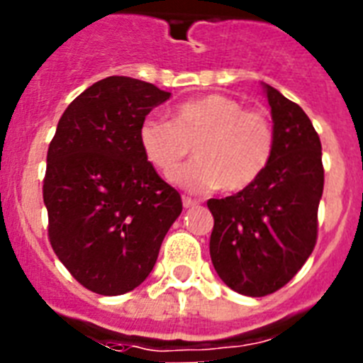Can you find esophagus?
Here are the masks:
<instances>
[{
  "instance_id": "obj_1",
  "label": "esophagus",
  "mask_w": 363,
  "mask_h": 363,
  "mask_svg": "<svg viewBox=\"0 0 363 363\" xmlns=\"http://www.w3.org/2000/svg\"><path fill=\"white\" fill-rule=\"evenodd\" d=\"M182 203H184L185 209H192V207H196L198 201L192 200V198H189V196H184V198H182Z\"/></svg>"
}]
</instances>
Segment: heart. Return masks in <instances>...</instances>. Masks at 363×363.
Returning <instances> with one entry per match:
<instances>
[{"instance_id":"1","label":"heart","mask_w":363,"mask_h":363,"mask_svg":"<svg viewBox=\"0 0 363 363\" xmlns=\"http://www.w3.org/2000/svg\"><path fill=\"white\" fill-rule=\"evenodd\" d=\"M138 140L147 162L167 178L192 146L197 160L172 179L194 192L218 187L225 192L243 191L262 176L274 150V129L267 114L247 111L223 94L176 105L171 120L145 118Z\"/></svg>"}]
</instances>
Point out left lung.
<instances>
[{
  "label": "left lung",
  "mask_w": 363,
  "mask_h": 363,
  "mask_svg": "<svg viewBox=\"0 0 363 363\" xmlns=\"http://www.w3.org/2000/svg\"><path fill=\"white\" fill-rule=\"evenodd\" d=\"M271 105L274 150L255 184L209 200L214 216L211 259L221 281L245 296L284 287L316 243L323 192L322 143L307 114L264 83Z\"/></svg>",
  "instance_id": "obj_1"
}]
</instances>
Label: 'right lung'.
<instances>
[{"label":"right lung","instance_id":"add662e5","mask_svg":"<svg viewBox=\"0 0 363 363\" xmlns=\"http://www.w3.org/2000/svg\"><path fill=\"white\" fill-rule=\"evenodd\" d=\"M171 98L127 76L99 79L67 107L47 152L43 201L54 252L104 296L136 289L182 213L178 191L143 156L138 130Z\"/></svg>","mask_w":363,"mask_h":363}]
</instances>
